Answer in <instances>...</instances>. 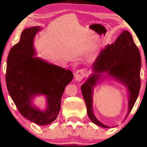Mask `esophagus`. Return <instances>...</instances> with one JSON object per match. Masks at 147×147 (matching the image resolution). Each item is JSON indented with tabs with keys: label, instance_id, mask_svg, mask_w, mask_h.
<instances>
[{
	"label": "esophagus",
	"instance_id": "1",
	"mask_svg": "<svg viewBox=\"0 0 147 147\" xmlns=\"http://www.w3.org/2000/svg\"><path fill=\"white\" fill-rule=\"evenodd\" d=\"M86 76V72L84 69H80L76 72L75 74V79L76 81H81L82 80V79Z\"/></svg>",
	"mask_w": 147,
	"mask_h": 147
}]
</instances>
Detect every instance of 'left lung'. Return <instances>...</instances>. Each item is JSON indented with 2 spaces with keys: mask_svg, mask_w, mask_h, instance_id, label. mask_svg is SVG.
<instances>
[{
  "mask_svg": "<svg viewBox=\"0 0 147 147\" xmlns=\"http://www.w3.org/2000/svg\"><path fill=\"white\" fill-rule=\"evenodd\" d=\"M93 66L95 73L108 72L109 75L126 86L130 92L128 113H130L140 91L141 66L140 53L130 32L124 30L115 43L108 45L100 51ZM100 76V74H93L81 86V90L90 120L96 125L109 128V126L96 119L92 111L93 88Z\"/></svg>",
  "mask_w": 147,
  "mask_h": 147,
  "instance_id": "left-lung-1",
  "label": "left lung"
}]
</instances>
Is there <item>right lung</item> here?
Wrapping results in <instances>:
<instances>
[{"label":"right lung","instance_id":"right-lung-1","mask_svg":"<svg viewBox=\"0 0 147 147\" xmlns=\"http://www.w3.org/2000/svg\"><path fill=\"white\" fill-rule=\"evenodd\" d=\"M39 26L26 28L19 41L10 49L7 59L6 82L9 95L20 113L39 125L51 124L58 117L66 86L73 78V73L43 59L34 58L33 41ZM45 94L48 107L41 112L31 105V98Z\"/></svg>","mask_w":147,"mask_h":147}]
</instances>
